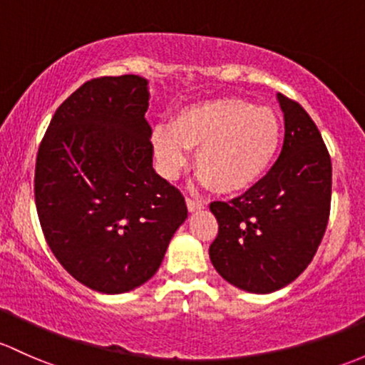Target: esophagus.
Here are the masks:
<instances>
[{"instance_id": "34e87169", "label": "esophagus", "mask_w": 365, "mask_h": 365, "mask_svg": "<svg viewBox=\"0 0 365 365\" xmlns=\"http://www.w3.org/2000/svg\"><path fill=\"white\" fill-rule=\"evenodd\" d=\"M187 208H189L190 213H194V212H199V210L205 208V205H202L201 201H195V199H192V197H187Z\"/></svg>"}]
</instances>
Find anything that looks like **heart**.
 Instances as JSON below:
<instances>
[{
	"label": "heart",
	"instance_id": "obj_1",
	"mask_svg": "<svg viewBox=\"0 0 365 365\" xmlns=\"http://www.w3.org/2000/svg\"><path fill=\"white\" fill-rule=\"evenodd\" d=\"M282 120L269 106L243 98H215L183 106L170 125L152 131L159 170L175 178L195 150L194 170L217 194L245 192L273 168L282 148Z\"/></svg>",
	"mask_w": 365,
	"mask_h": 365
}]
</instances>
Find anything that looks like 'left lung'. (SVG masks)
<instances>
[{"mask_svg": "<svg viewBox=\"0 0 365 365\" xmlns=\"http://www.w3.org/2000/svg\"><path fill=\"white\" fill-rule=\"evenodd\" d=\"M285 140L278 160L257 185L210 210L218 234L210 259L241 290L269 294L292 283L312 262L331 213L332 164L306 110L278 94Z\"/></svg>", "mask_w": 365, "mask_h": 365, "instance_id": "obj_1", "label": "left lung"}]
</instances>
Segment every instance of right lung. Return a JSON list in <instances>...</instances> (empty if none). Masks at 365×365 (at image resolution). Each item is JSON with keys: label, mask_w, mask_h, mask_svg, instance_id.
Returning a JSON list of instances; mask_svg holds the SVG:
<instances>
[{"label": "right lung", "mask_w": 365, "mask_h": 365, "mask_svg": "<svg viewBox=\"0 0 365 365\" xmlns=\"http://www.w3.org/2000/svg\"><path fill=\"white\" fill-rule=\"evenodd\" d=\"M148 82L101 76L53 113L34 170L41 231L61 266L92 290L122 294L159 269L185 222V197L152 168Z\"/></svg>", "instance_id": "1"}]
</instances>
